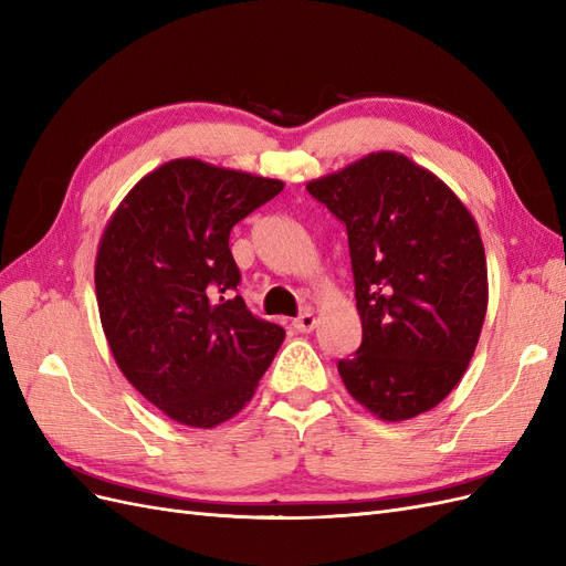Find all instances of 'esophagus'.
Instances as JSON below:
<instances>
[{"label": "esophagus", "mask_w": 566, "mask_h": 566, "mask_svg": "<svg viewBox=\"0 0 566 566\" xmlns=\"http://www.w3.org/2000/svg\"><path fill=\"white\" fill-rule=\"evenodd\" d=\"M293 325H295L297 333H312L316 328V316L312 312H304L302 316H297L293 321Z\"/></svg>", "instance_id": "obj_1"}]
</instances>
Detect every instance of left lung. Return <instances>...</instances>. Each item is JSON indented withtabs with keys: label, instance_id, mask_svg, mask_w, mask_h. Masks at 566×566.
<instances>
[{
	"label": "left lung",
	"instance_id": "obj_1",
	"mask_svg": "<svg viewBox=\"0 0 566 566\" xmlns=\"http://www.w3.org/2000/svg\"><path fill=\"white\" fill-rule=\"evenodd\" d=\"M306 191L349 235L364 339L337 364L342 382L385 422L432 410L465 375L486 318V254L474 217L397 150L368 153Z\"/></svg>",
	"mask_w": 566,
	"mask_h": 566
}]
</instances>
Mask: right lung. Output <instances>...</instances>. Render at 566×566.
Segmentation results:
<instances>
[{"mask_svg":"<svg viewBox=\"0 0 566 566\" xmlns=\"http://www.w3.org/2000/svg\"><path fill=\"white\" fill-rule=\"evenodd\" d=\"M281 179L177 158L134 184L98 241V316L132 387L181 424L241 413L285 339L241 295L229 233Z\"/></svg>","mask_w":566,"mask_h":566,"instance_id":"add662e5","label":"right lung"}]
</instances>
